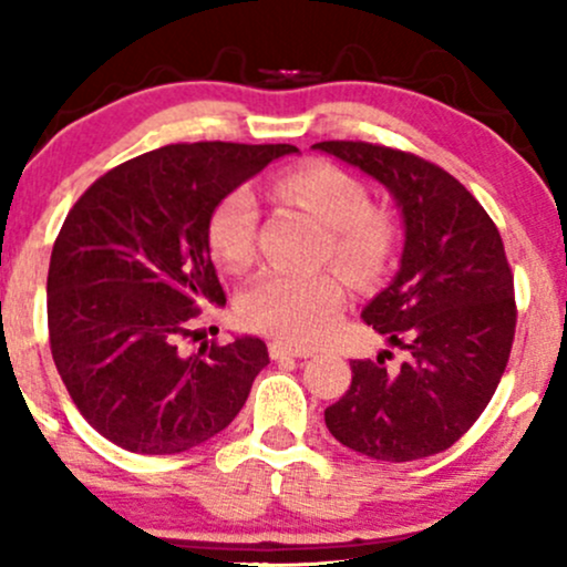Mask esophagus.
<instances>
[{"label": "esophagus", "mask_w": 567, "mask_h": 567, "mask_svg": "<svg viewBox=\"0 0 567 567\" xmlns=\"http://www.w3.org/2000/svg\"><path fill=\"white\" fill-rule=\"evenodd\" d=\"M269 354H271V360H290V357H311V351H306V349H292V347H288V343H282V341H271L269 343Z\"/></svg>", "instance_id": "34e87169"}]
</instances>
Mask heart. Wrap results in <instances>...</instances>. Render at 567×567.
Here are the masks:
<instances>
[{"instance_id":"b5f03b06","label":"heart","mask_w":567,"mask_h":567,"mask_svg":"<svg viewBox=\"0 0 567 567\" xmlns=\"http://www.w3.org/2000/svg\"><path fill=\"white\" fill-rule=\"evenodd\" d=\"M277 194L306 207L330 231L333 261L354 279H368L386 266L394 250V229L375 216L368 188L349 173L315 165L277 181ZM258 202L250 188H234L218 202L207 224L213 256L229 271H243L256 256ZM347 290L333 271L292 275L264 271L239 296V317L292 347H311L333 328Z\"/></svg>"}]
</instances>
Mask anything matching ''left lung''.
Listing matches in <instances>:
<instances>
[{"mask_svg":"<svg viewBox=\"0 0 567 567\" xmlns=\"http://www.w3.org/2000/svg\"><path fill=\"white\" fill-rule=\"evenodd\" d=\"M311 148L392 194L402 256L362 320L405 351L400 368L351 360V386L324 410L330 434L375 461L442 453L480 419L512 351L514 279L491 216L451 173L415 154L354 141Z\"/></svg>","mask_w":567,"mask_h":567,"instance_id":"1","label":"left lung"}]
</instances>
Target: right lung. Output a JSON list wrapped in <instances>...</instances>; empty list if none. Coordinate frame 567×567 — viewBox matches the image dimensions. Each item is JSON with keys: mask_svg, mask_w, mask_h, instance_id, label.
Masks as SVG:
<instances>
[{"mask_svg": "<svg viewBox=\"0 0 567 567\" xmlns=\"http://www.w3.org/2000/svg\"><path fill=\"white\" fill-rule=\"evenodd\" d=\"M290 143H173L97 178L50 256V349L87 424L130 453L173 455L231 424L269 365L237 336L178 349L199 306H224L207 224L226 194Z\"/></svg>", "mask_w": 567, "mask_h": 567, "instance_id": "obj_1", "label": "right lung"}]
</instances>
